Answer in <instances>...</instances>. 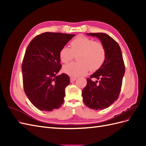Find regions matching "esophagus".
I'll return each instance as SVG.
<instances>
[{
	"mask_svg": "<svg viewBox=\"0 0 146 146\" xmlns=\"http://www.w3.org/2000/svg\"><path fill=\"white\" fill-rule=\"evenodd\" d=\"M76 80V77H70V82H71V83L74 82Z\"/></svg>",
	"mask_w": 146,
	"mask_h": 146,
	"instance_id": "34e87169",
	"label": "esophagus"
}]
</instances>
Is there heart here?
Wrapping results in <instances>:
<instances>
[{"mask_svg": "<svg viewBox=\"0 0 146 146\" xmlns=\"http://www.w3.org/2000/svg\"><path fill=\"white\" fill-rule=\"evenodd\" d=\"M70 48L64 46L59 52V57L63 63H68L77 55L76 63L64 66L63 71L71 77L85 75L90 70L94 72L99 69L106 59V50L101 42L83 36H78L70 42Z\"/></svg>", "mask_w": 146, "mask_h": 146, "instance_id": "b5f03b06", "label": "heart"}]
</instances>
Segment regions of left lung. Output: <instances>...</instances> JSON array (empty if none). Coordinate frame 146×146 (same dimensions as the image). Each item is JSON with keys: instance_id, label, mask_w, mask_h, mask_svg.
Returning <instances> with one entry per match:
<instances>
[{"instance_id": "obj_1", "label": "left lung", "mask_w": 146, "mask_h": 146, "mask_svg": "<svg viewBox=\"0 0 146 146\" xmlns=\"http://www.w3.org/2000/svg\"><path fill=\"white\" fill-rule=\"evenodd\" d=\"M98 38L106 50L104 64L87 78L86 86L82 91L84 103L91 109L102 110L109 107L117 100L121 90L122 78L125 74V65L118 43L104 33H86ZM92 78L100 80L93 82Z\"/></svg>"}]
</instances>
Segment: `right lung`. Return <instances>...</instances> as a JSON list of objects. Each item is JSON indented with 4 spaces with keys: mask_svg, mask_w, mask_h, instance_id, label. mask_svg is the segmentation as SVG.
<instances>
[{
    "mask_svg": "<svg viewBox=\"0 0 146 146\" xmlns=\"http://www.w3.org/2000/svg\"><path fill=\"white\" fill-rule=\"evenodd\" d=\"M75 35L46 32L35 37L29 44L22 64L25 94L39 110L51 111L64 102L65 88L70 83L61 69L59 52Z\"/></svg>",
    "mask_w": 146,
    "mask_h": 146,
    "instance_id": "obj_1",
    "label": "right lung"
}]
</instances>
